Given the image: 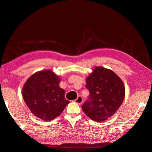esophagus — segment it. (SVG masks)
I'll return each mask as SVG.
<instances>
[{
    "mask_svg": "<svg viewBox=\"0 0 152 152\" xmlns=\"http://www.w3.org/2000/svg\"><path fill=\"white\" fill-rule=\"evenodd\" d=\"M75 102L79 104H82V103L83 102V97H81V96H79L78 97H77V98L75 100Z\"/></svg>",
    "mask_w": 152,
    "mask_h": 152,
    "instance_id": "34e87169",
    "label": "esophagus"
}]
</instances>
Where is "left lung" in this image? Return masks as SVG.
Segmentation results:
<instances>
[{
	"mask_svg": "<svg viewBox=\"0 0 152 152\" xmlns=\"http://www.w3.org/2000/svg\"><path fill=\"white\" fill-rule=\"evenodd\" d=\"M88 98L82 109L90 119L101 122L112 116L125 97L122 80L112 70L96 67L86 79Z\"/></svg>",
	"mask_w": 152,
	"mask_h": 152,
	"instance_id": "8db88e82",
	"label": "left lung"
}]
</instances>
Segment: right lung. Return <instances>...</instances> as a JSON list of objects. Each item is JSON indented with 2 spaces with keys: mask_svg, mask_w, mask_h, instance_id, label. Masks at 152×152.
<instances>
[{
  "mask_svg": "<svg viewBox=\"0 0 152 152\" xmlns=\"http://www.w3.org/2000/svg\"><path fill=\"white\" fill-rule=\"evenodd\" d=\"M60 82L50 70L37 72L26 80L23 88V99L34 116L49 121L62 113L69 102L65 98Z\"/></svg>",
  "mask_w": 152,
  "mask_h": 152,
  "instance_id": "1",
  "label": "right lung"
}]
</instances>
